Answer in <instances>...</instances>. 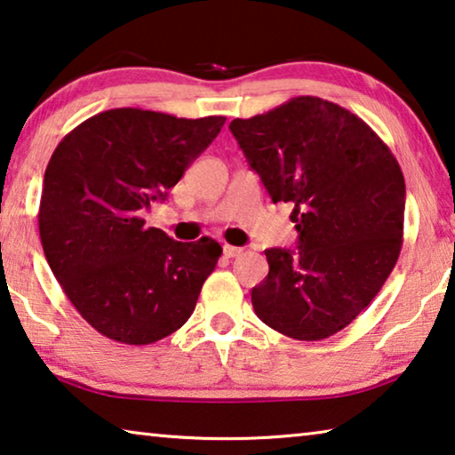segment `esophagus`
<instances>
[{
    "instance_id": "1",
    "label": "esophagus",
    "mask_w": 455,
    "mask_h": 455,
    "mask_svg": "<svg viewBox=\"0 0 455 455\" xmlns=\"http://www.w3.org/2000/svg\"><path fill=\"white\" fill-rule=\"evenodd\" d=\"M240 254H242V250L235 248V245H229V243L223 245V256H226V258H235Z\"/></svg>"
}]
</instances>
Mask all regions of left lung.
<instances>
[{
  "mask_svg": "<svg viewBox=\"0 0 455 455\" xmlns=\"http://www.w3.org/2000/svg\"><path fill=\"white\" fill-rule=\"evenodd\" d=\"M229 131L274 204L294 207L296 250L270 248L251 288L258 318L296 340H320L369 307L397 264L405 179L371 126L339 104L296 96Z\"/></svg>",
  "mask_w": 455,
  "mask_h": 455,
  "instance_id": "obj_1",
  "label": "left lung"
}]
</instances>
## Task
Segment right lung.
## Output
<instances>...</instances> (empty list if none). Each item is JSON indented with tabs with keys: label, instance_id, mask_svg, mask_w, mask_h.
<instances>
[{
	"label": "right lung",
	"instance_id": "add662e5",
	"mask_svg": "<svg viewBox=\"0 0 455 455\" xmlns=\"http://www.w3.org/2000/svg\"><path fill=\"white\" fill-rule=\"evenodd\" d=\"M226 118L113 108L70 131L44 173L42 248L64 294L92 329L151 345L188 323L221 245L175 242L140 218L165 201Z\"/></svg>",
	"mask_w": 455,
	"mask_h": 455
}]
</instances>
